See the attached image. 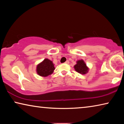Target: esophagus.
I'll return each mask as SVG.
<instances>
[{
  "mask_svg": "<svg viewBox=\"0 0 124 124\" xmlns=\"http://www.w3.org/2000/svg\"><path fill=\"white\" fill-rule=\"evenodd\" d=\"M69 63H70V62H69V61H66L64 62V63L65 64H69Z\"/></svg>",
  "mask_w": 124,
  "mask_h": 124,
  "instance_id": "1",
  "label": "esophagus"
}]
</instances>
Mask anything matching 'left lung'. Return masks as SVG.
<instances>
[{
	"label": "left lung",
	"instance_id": "8db88e82",
	"mask_svg": "<svg viewBox=\"0 0 124 124\" xmlns=\"http://www.w3.org/2000/svg\"><path fill=\"white\" fill-rule=\"evenodd\" d=\"M75 71L81 74H85L88 73L89 68L87 67L86 64L84 60H80L77 61V64L74 66Z\"/></svg>",
	"mask_w": 124,
	"mask_h": 124
}]
</instances>
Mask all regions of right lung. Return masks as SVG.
Returning <instances> with one entry per match:
<instances>
[{
	"mask_svg": "<svg viewBox=\"0 0 124 124\" xmlns=\"http://www.w3.org/2000/svg\"><path fill=\"white\" fill-rule=\"evenodd\" d=\"M55 68L52 61L45 58L37 66L36 71L39 76L46 77L53 73Z\"/></svg>",
	"mask_w": 124,
	"mask_h": 124,
	"instance_id": "obj_1",
	"label": "right lung"
}]
</instances>
